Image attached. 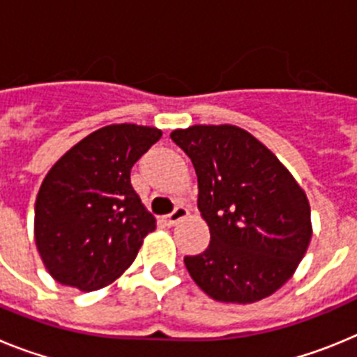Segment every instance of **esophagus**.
Returning a JSON list of instances; mask_svg holds the SVG:
<instances>
[{
	"label": "esophagus",
	"instance_id": "esophagus-1",
	"mask_svg": "<svg viewBox=\"0 0 357 357\" xmlns=\"http://www.w3.org/2000/svg\"><path fill=\"white\" fill-rule=\"evenodd\" d=\"M185 216H188V209H185L184 206H176L175 209H173L172 214H168V216L164 218V222H166V225L173 227L181 222V220H184Z\"/></svg>",
	"mask_w": 357,
	"mask_h": 357
}]
</instances>
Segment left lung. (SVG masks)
I'll use <instances>...</instances> for the list:
<instances>
[{"instance_id": "left-lung-1", "label": "left lung", "mask_w": 357, "mask_h": 357, "mask_svg": "<svg viewBox=\"0 0 357 357\" xmlns=\"http://www.w3.org/2000/svg\"><path fill=\"white\" fill-rule=\"evenodd\" d=\"M191 159L198 209L211 243L185 255L189 275L211 298L252 304L295 273L313 227L304 189L252 134L234 125H193L169 134Z\"/></svg>"}]
</instances>
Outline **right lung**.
I'll return each instance as SVG.
<instances>
[{
  "mask_svg": "<svg viewBox=\"0 0 357 357\" xmlns=\"http://www.w3.org/2000/svg\"><path fill=\"white\" fill-rule=\"evenodd\" d=\"M162 132L109 125L68 150L44 176L36 200V245L50 275L94 291L114 282L155 230L130 184V169Z\"/></svg>",
  "mask_w": 357,
  "mask_h": 357,
  "instance_id": "add662e5",
  "label": "right lung"
}]
</instances>
